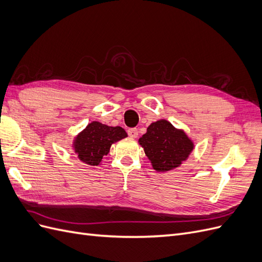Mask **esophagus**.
<instances>
[{"mask_svg": "<svg viewBox=\"0 0 262 262\" xmlns=\"http://www.w3.org/2000/svg\"><path fill=\"white\" fill-rule=\"evenodd\" d=\"M128 134H129V136H130L131 138H137L138 134H139L138 129H137V128H131V129H129V130H128Z\"/></svg>", "mask_w": 262, "mask_h": 262, "instance_id": "esophagus-1", "label": "esophagus"}]
</instances>
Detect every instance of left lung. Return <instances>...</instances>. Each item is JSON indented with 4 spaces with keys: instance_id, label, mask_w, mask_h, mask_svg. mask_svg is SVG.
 <instances>
[{
    "instance_id": "1",
    "label": "left lung",
    "mask_w": 262,
    "mask_h": 262,
    "mask_svg": "<svg viewBox=\"0 0 262 262\" xmlns=\"http://www.w3.org/2000/svg\"><path fill=\"white\" fill-rule=\"evenodd\" d=\"M139 143L157 171L178 167L193 149V143L186 133L166 120L150 124L144 136L140 138Z\"/></svg>"
}]
</instances>
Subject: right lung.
Wrapping results in <instances>:
<instances>
[{
    "mask_svg": "<svg viewBox=\"0 0 262 262\" xmlns=\"http://www.w3.org/2000/svg\"><path fill=\"white\" fill-rule=\"evenodd\" d=\"M125 137H128V134L121 126H108L93 121L76 137L75 153L83 163L97 166L102 157L109 153L112 144Z\"/></svg>",
    "mask_w": 262,
    "mask_h": 262,
    "instance_id": "1",
    "label": "right lung"
}]
</instances>
